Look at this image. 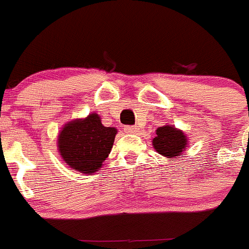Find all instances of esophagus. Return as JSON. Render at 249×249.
Instances as JSON below:
<instances>
[{
    "label": "esophagus",
    "mask_w": 249,
    "mask_h": 249,
    "mask_svg": "<svg viewBox=\"0 0 249 249\" xmlns=\"http://www.w3.org/2000/svg\"><path fill=\"white\" fill-rule=\"evenodd\" d=\"M124 130L129 134H135V132L139 131V127L138 126H125Z\"/></svg>",
    "instance_id": "34e87169"
}]
</instances>
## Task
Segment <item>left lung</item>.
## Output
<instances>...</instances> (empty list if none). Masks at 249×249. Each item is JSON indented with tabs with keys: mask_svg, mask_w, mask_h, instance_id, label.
<instances>
[{
	"mask_svg": "<svg viewBox=\"0 0 249 249\" xmlns=\"http://www.w3.org/2000/svg\"><path fill=\"white\" fill-rule=\"evenodd\" d=\"M188 142L189 139L187 134L169 124L157 127L156 136L152 139V146L156 152L173 161H176L177 157L183 156Z\"/></svg>",
	"mask_w": 249,
	"mask_h": 249,
	"instance_id": "1",
	"label": "left lung"
}]
</instances>
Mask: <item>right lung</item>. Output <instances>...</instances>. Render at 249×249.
<instances>
[{
  "mask_svg": "<svg viewBox=\"0 0 249 249\" xmlns=\"http://www.w3.org/2000/svg\"><path fill=\"white\" fill-rule=\"evenodd\" d=\"M117 127L104 126L97 113L67 122L57 135L62 161L83 174L96 173L113 147Z\"/></svg>",
  "mask_w": 249,
  "mask_h": 249,
  "instance_id": "obj_1",
  "label": "right lung"
}]
</instances>
